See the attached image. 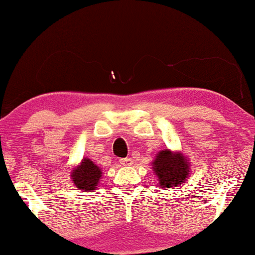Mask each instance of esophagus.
I'll list each match as a JSON object with an SVG mask.
<instances>
[{
    "instance_id": "1",
    "label": "esophagus",
    "mask_w": 255,
    "mask_h": 255,
    "mask_svg": "<svg viewBox=\"0 0 255 255\" xmlns=\"http://www.w3.org/2000/svg\"><path fill=\"white\" fill-rule=\"evenodd\" d=\"M120 161H121V164L123 165V166H130V165L132 164L131 158H122Z\"/></svg>"
}]
</instances>
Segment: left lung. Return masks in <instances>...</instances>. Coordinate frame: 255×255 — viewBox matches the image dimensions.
I'll return each mask as SVG.
<instances>
[{
    "label": "left lung",
    "mask_w": 255,
    "mask_h": 255,
    "mask_svg": "<svg viewBox=\"0 0 255 255\" xmlns=\"http://www.w3.org/2000/svg\"><path fill=\"white\" fill-rule=\"evenodd\" d=\"M152 166L159 186L163 188L180 186L190 174L187 158L180 152H172L168 148L158 152Z\"/></svg>",
    "instance_id": "obj_1"
}]
</instances>
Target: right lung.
<instances>
[{
  "label": "right lung",
  "mask_w": 255,
  "mask_h": 255,
  "mask_svg": "<svg viewBox=\"0 0 255 255\" xmlns=\"http://www.w3.org/2000/svg\"><path fill=\"white\" fill-rule=\"evenodd\" d=\"M102 177V170L89 158H83L81 164L71 171V179L81 191H95Z\"/></svg>",
  "instance_id": "1"
}]
</instances>
